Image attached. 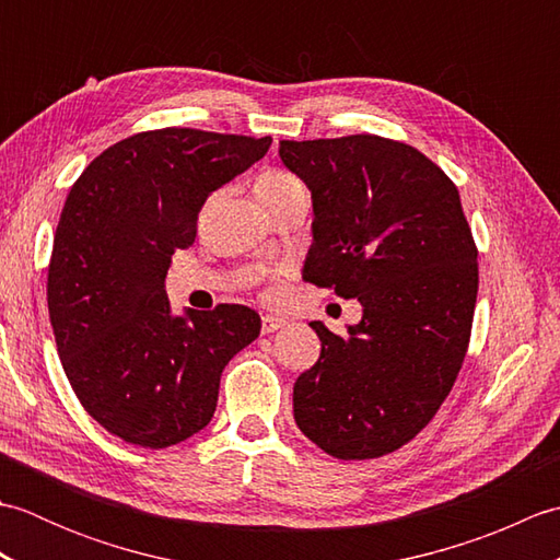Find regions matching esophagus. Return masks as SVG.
Wrapping results in <instances>:
<instances>
[{
  "mask_svg": "<svg viewBox=\"0 0 560 560\" xmlns=\"http://www.w3.org/2000/svg\"><path fill=\"white\" fill-rule=\"evenodd\" d=\"M283 325H287V319H281L277 315H265L261 317V335H271V331L281 329Z\"/></svg>",
  "mask_w": 560,
  "mask_h": 560,
  "instance_id": "esophagus-1",
  "label": "esophagus"
}]
</instances>
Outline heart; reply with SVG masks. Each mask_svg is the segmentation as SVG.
<instances>
[{"label":"heart","instance_id":"1","mask_svg":"<svg viewBox=\"0 0 560 560\" xmlns=\"http://www.w3.org/2000/svg\"><path fill=\"white\" fill-rule=\"evenodd\" d=\"M255 192H257L261 205L269 209V207L279 205V201L289 199V197L305 195V185L299 180V177L287 173V171H265L257 177ZM211 201H213V197L209 199V205H211Z\"/></svg>","mask_w":560,"mask_h":560}]
</instances>
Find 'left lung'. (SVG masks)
<instances>
[{"label":"left lung","mask_w":560,"mask_h":560,"mask_svg":"<svg viewBox=\"0 0 560 560\" xmlns=\"http://www.w3.org/2000/svg\"><path fill=\"white\" fill-rule=\"evenodd\" d=\"M311 189L313 245L303 279L359 299L363 317L323 341L293 385V419L337 459H373L425 428L469 347L477 245L457 187L401 141L375 135L281 141Z\"/></svg>","instance_id":"obj_1"}]
</instances>
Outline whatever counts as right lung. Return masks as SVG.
<instances>
[{
	"mask_svg": "<svg viewBox=\"0 0 560 560\" xmlns=\"http://www.w3.org/2000/svg\"><path fill=\"white\" fill-rule=\"evenodd\" d=\"M269 147L271 137L156 129L105 149L69 189L47 311L81 407L125 443L161 450L199 433L223 368L259 337L245 305L175 315L165 273L195 243L207 197Z\"/></svg>",
	"mask_w": 560,
	"mask_h": 560,
	"instance_id": "obj_1",
	"label": "right lung"
}]
</instances>
